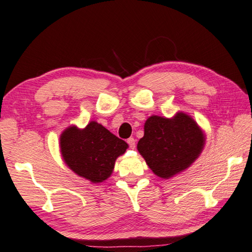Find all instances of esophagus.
Wrapping results in <instances>:
<instances>
[{
    "label": "esophagus",
    "instance_id": "esophagus-1",
    "mask_svg": "<svg viewBox=\"0 0 252 252\" xmlns=\"http://www.w3.org/2000/svg\"><path fill=\"white\" fill-rule=\"evenodd\" d=\"M127 144H129V146L131 149H134L135 148V140L133 139V138H130V139H127Z\"/></svg>",
    "mask_w": 252,
    "mask_h": 252
}]
</instances>
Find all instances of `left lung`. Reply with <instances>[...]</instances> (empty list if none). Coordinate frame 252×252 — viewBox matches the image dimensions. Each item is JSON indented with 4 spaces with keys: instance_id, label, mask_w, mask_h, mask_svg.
<instances>
[{
    "instance_id": "obj_1",
    "label": "left lung",
    "mask_w": 252,
    "mask_h": 252,
    "mask_svg": "<svg viewBox=\"0 0 252 252\" xmlns=\"http://www.w3.org/2000/svg\"><path fill=\"white\" fill-rule=\"evenodd\" d=\"M204 130L189 113L178 111L172 118L149 117L138 151L148 166L162 180L186 171L202 154Z\"/></svg>"
}]
</instances>
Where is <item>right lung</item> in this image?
<instances>
[{"instance_id":"add662e5","label":"right lung","mask_w":252,"mask_h":252,"mask_svg":"<svg viewBox=\"0 0 252 252\" xmlns=\"http://www.w3.org/2000/svg\"><path fill=\"white\" fill-rule=\"evenodd\" d=\"M59 148L63 162L72 172L98 184L111 176L117 158L129 145L97 121H90L85 127H66L59 136Z\"/></svg>"}]
</instances>
